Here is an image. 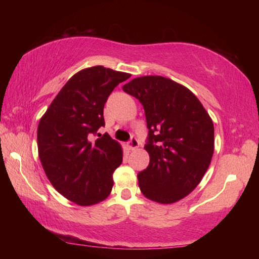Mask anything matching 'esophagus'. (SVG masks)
<instances>
[{"mask_svg": "<svg viewBox=\"0 0 259 259\" xmlns=\"http://www.w3.org/2000/svg\"><path fill=\"white\" fill-rule=\"evenodd\" d=\"M126 146H128L129 150H131V151L137 150V148L139 147V142L137 140V138L133 137V138L130 139V142H129L128 144H126Z\"/></svg>", "mask_w": 259, "mask_h": 259, "instance_id": "1", "label": "esophagus"}]
</instances>
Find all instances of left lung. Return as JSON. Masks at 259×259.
Instances as JSON below:
<instances>
[{
  "mask_svg": "<svg viewBox=\"0 0 259 259\" xmlns=\"http://www.w3.org/2000/svg\"><path fill=\"white\" fill-rule=\"evenodd\" d=\"M145 109L150 164L138 174L144 196L171 204L202 181L214 148L213 123L203 105L185 85L168 77L145 75L122 87Z\"/></svg>",
  "mask_w": 259,
  "mask_h": 259,
  "instance_id": "1",
  "label": "left lung"
}]
</instances>
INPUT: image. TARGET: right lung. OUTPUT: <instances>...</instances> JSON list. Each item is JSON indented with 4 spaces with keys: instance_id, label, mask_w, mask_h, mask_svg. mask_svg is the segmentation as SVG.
<instances>
[{
    "instance_id": "1",
    "label": "right lung",
    "mask_w": 259,
    "mask_h": 259,
    "mask_svg": "<svg viewBox=\"0 0 259 259\" xmlns=\"http://www.w3.org/2000/svg\"><path fill=\"white\" fill-rule=\"evenodd\" d=\"M129 73L104 66L81 69L69 78L43 114L37 126L38 157L51 185L77 205L102 202L111 194L113 172L122 163L120 143L104 126V105Z\"/></svg>"
}]
</instances>
